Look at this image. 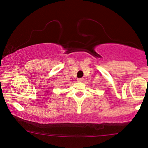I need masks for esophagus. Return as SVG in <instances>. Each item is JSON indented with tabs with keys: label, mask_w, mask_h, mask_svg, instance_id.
Returning a JSON list of instances; mask_svg holds the SVG:
<instances>
[{
	"label": "esophagus",
	"mask_w": 148,
	"mask_h": 148,
	"mask_svg": "<svg viewBox=\"0 0 148 148\" xmlns=\"http://www.w3.org/2000/svg\"><path fill=\"white\" fill-rule=\"evenodd\" d=\"M84 81V78H79V79H78V82H83Z\"/></svg>",
	"instance_id": "esophagus-1"
}]
</instances>
